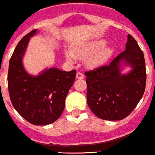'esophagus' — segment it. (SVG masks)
Masks as SVG:
<instances>
[{
	"label": "esophagus",
	"mask_w": 155,
	"mask_h": 155,
	"mask_svg": "<svg viewBox=\"0 0 155 155\" xmlns=\"http://www.w3.org/2000/svg\"><path fill=\"white\" fill-rule=\"evenodd\" d=\"M76 78H77L78 79H84V76L81 72H78L77 74H76Z\"/></svg>",
	"instance_id": "1"
}]
</instances>
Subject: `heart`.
<instances>
[{
  "label": "heart",
  "mask_w": 155,
  "mask_h": 155,
  "mask_svg": "<svg viewBox=\"0 0 155 155\" xmlns=\"http://www.w3.org/2000/svg\"><path fill=\"white\" fill-rule=\"evenodd\" d=\"M107 41L105 39L96 40L81 45L71 51L65 52V57L70 62H74L75 58L87 59V64L90 68H96L105 63L114 53L112 47H105Z\"/></svg>",
  "instance_id": "heart-1"
}]
</instances>
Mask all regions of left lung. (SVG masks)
Here are the masks:
<instances>
[{
	"label": "left lung",
	"mask_w": 155,
	"mask_h": 155,
	"mask_svg": "<svg viewBox=\"0 0 155 155\" xmlns=\"http://www.w3.org/2000/svg\"><path fill=\"white\" fill-rule=\"evenodd\" d=\"M125 49L108 65L84 73L88 106L102 120H120L127 117L145 92L146 71L143 52L130 35ZM124 64L131 67L127 74H121Z\"/></svg>",
	"instance_id": "8db88e82"
}]
</instances>
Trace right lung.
<instances>
[{
	"instance_id": "obj_1",
	"label": "right lung",
	"mask_w": 155,
	"mask_h": 155,
	"mask_svg": "<svg viewBox=\"0 0 155 155\" xmlns=\"http://www.w3.org/2000/svg\"><path fill=\"white\" fill-rule=\"evenodd\" d=\"M37 31L32 30L18 43L10 59L7 83L10 100L16 111L32 124L47 125L54 123L62 114L76 71L51 68L37 76L28 74L22 59L30 38Z\"/></svg>"
}]
</instances>
